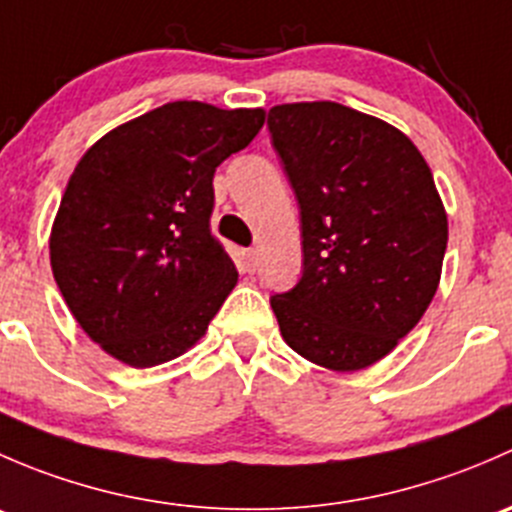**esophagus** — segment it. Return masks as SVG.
<instances>
[{
    "instance_id": "obj_1",
    "label": "esophagus",
    "mask_w": 512,
    "mask_h": 512,
    "mask_svg": "<svg viewBox=\"0 0 512 512\" xmlns=\"http://www.w3.org/2000/svg\"><path fill=\"white\" fill-rule=\"evenodd\" d=\"M242 260H245L247 270L252 272L257 267V250H252V247H250V250H242Z\"/></svg>"
}]
</instances>
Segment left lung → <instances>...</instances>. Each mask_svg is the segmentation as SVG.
Masks as SVG:
<instances>
[{
	"mask_svg": "<svg viewBox=\"0 0 512 512\" xmlns=\"http://www.w3.org/2000/svg\"><path fill=\"white\" fill-rule=\"evenodd\" d=\"M267 126L302 218V280L270 299L282 339L324 369H366L441 282L448 218L431 168L399 128L342 103H282Z\"/></svg>",
	"mask_w": 512,
	"mask_h": 512,
	"instance_id": "1",
	"label": "left lung"
}]
</instances>
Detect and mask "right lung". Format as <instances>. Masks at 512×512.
Masks as SVG:
<instances>
[{
  "mask_svg": "<svg viewBox=\"0 0 512 512\" xmlns=\"http://www.w3.org/2000/svg\"><path fill=\"white\" fill-rule=\"evenodd\" d=\"M262 123V108L173 101L108 131L79 160L51 225V272L113 359L148 369L208 332L237 285L210 235L213 175Z\"/></svg>",
  "mask_w": 512,
  "mask_h": 512,
  "instance_id": "obj_1",
  "label": "right lung"
}]
</instances>
